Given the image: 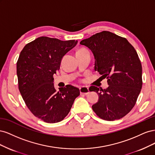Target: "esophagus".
I'll return each instance as SVG.
<instances>
[{
  "label": "esophagus",
  "instance_id": "obj_1",
  "mask_svg": "<svg viewBox=\"0 0 155 155\" xmlns=\"http://www.w3.org/2000/svg\"><path fill=\"white\" fill-rule=\"evenodd\" d=\"M79 90H80V94H85L87 95L89 93L88 88L86 87H79Z\"/></svg>",
  "mask_w": 155,
  "mask_h": 155
}]
</instances>
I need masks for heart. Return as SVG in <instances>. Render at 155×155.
Listing matches in <instances>:
<instances>
[{
    "label": "heart",
    "mask_w": 155,
    "mask_h": 155,
    "mask_svg": "<svg viewBox=\"0 0 155 155\" xmlns=\"http://www.w3.org/2000/svg\"><path fill=\"white\" fill-rule=\"evenodd\" d=\"M80 50H79V51H80Z\"/></svg>",
    "instance_id": "b5f03b06"
}]
</instances>
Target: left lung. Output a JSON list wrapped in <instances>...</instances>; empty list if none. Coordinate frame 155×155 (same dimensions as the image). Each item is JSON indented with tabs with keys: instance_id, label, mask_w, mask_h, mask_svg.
Returning a JSON list of instances; mask_svg holds the SVG:
<instances>
[{
	"instance_id": "left-lung-1",
	"label": "left lung",
	"mask_w": 155,
	"mask_h": 155,
	"mask_svg": "<svg viewBox=\"0 0 155 155\" xmlns=\"http://www.w3.org/2000/svg\"><path fill=\"white\" fill-rule=\"evenodd\" d=\"M80 45L91 50L94 58V70L107 79L109 87L90 91L99 99L92 106L100 118L114 121L123 118L133 109L142 86V64L129 42L113 33L104 31L83 39Z\"/></svg>"
}]
</instances>
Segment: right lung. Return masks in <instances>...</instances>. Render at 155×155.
I'll use <instances>...</instances> for the list:
<instances>
[{
    "label": "right lung",
    "instance_id": "right-lung-1",
    "mask_svg": "<svg viewBox=\"0 0 155 155\" xmlns=\"http://www.w3.org/2000/svg\"><path fill=\"white\" fill-rule=\"evenodd\" d=\"M78 41H61L40 37L27 44L17 63L18 89L33 114L54 124L67 116L79 89L71 85L55 90L53 75L60 68L63 56Z\"/></svg>",
    "mask_w": 155,
    "mask_h": 155
}]
</instances>
